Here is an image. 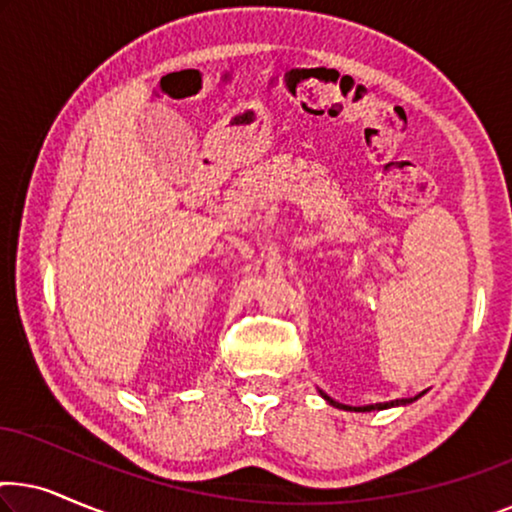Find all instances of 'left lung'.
Wrapping results in <instances>:
<instances>
[{
  "label": "left lung",
  "instance_id": "1",
  "mask_svg": "<svg viewBox=\"0 0 512 512\" xmlns=\"http://www.w3.org/2000/svg\"><path fill=\"white\" fill-rule=\"evenodd\" d=\"M321 396H324L326 401L331 403V405H335V408H340V410H349V412L387 410V408H394V405H408V403H412V401H417V396H415V398H396V401H389V403H375V405H361V408H354V405H342V403H338V401H333V398H331V396H326L324 391H321Z\"/></svg>",
  "mask_w": 512,
  "mask_h": 512
}]
</instances>
